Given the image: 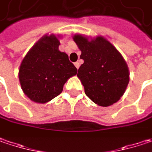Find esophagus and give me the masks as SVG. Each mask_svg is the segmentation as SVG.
Masks as SVG:
<instances>
[{
  "label": "esophagus",
  "mask_w": 152,
  "mask_h": 152,
  "mask_svg": "<svg viewBox=\"0 0 152 152\" xmlns=\"http://www.w3.org/2000/svg\"><path fill=\"white\" fill-rule=\"evenodd\" d=\"M74 65H75V66H76V68L77 69H79V67H80V62L79 61H76L75 63H74Z\"/></svg>",
  "instance_id": "esophagus-1"
}]
</instances>
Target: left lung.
Wrapping results in <instances>:
<instances>
[{"label":"left lung","mask_w":152,"mask_h":152,"mask_svg":"<svg viewBox=\"0 0 152 152\" xmlns=\"http://www.w3.org/2000/svg\"><path fill=\"white\" fill-rule=\"evenodd\" d=\"M73 39L81 50L80 59L84 60L77 76L86 96L102 107L117 102L129 82L128 68L121 55L102 37L89 41L75 35Z\"/></svg>","instance_id":"left-lung-1"}]
</instances>
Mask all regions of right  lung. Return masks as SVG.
<instances>
[{"label":"right lung","instance_id":"right-lung-1","mask_svg":"<svg viewBox=\"0 0 152 152\" xmlns=\"http://www.w3.org/2000/svg\"><path fill=\"white\" fill-rule=\"evenodd\" d=\"M55 35L44 36L23 59L19 79L24 93L32 101L45 103L60 95L77 68L68 56L61 52Z\"/></svg>","mask_w":152,"mask_h":152}]
</instances>
